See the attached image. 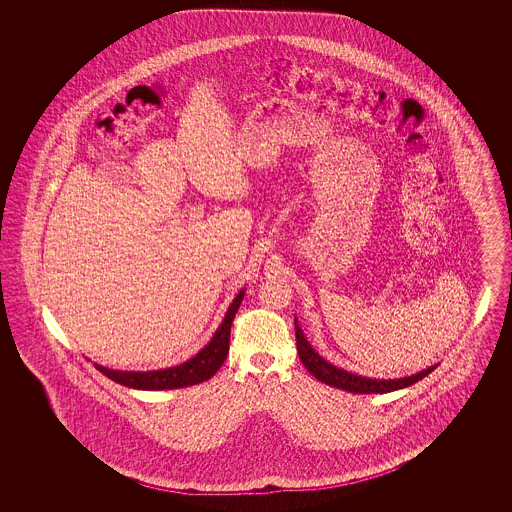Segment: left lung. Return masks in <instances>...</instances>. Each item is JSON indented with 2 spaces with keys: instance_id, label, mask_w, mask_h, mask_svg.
<instances>
[{
  "instance_id": "1",
  "label": "left lung",
  "mask_w": 512,
  "mask_h": 512,
  "mask_svg": "<svg viewBox=\"0 0 512 512\" xmlns=\"http://www.w3.org/2000/svg\"><path fill=\"white\" fill-rule=\"evenodd\" d=\"M295 341H297V353H299L301 363L317 380L328 384V386H334L338 390L351 391V393H388V391L401 390V388L413 386L438 366H430V368H426L418 374L407 376V378H399V380H372V378H363V376L351 374L343 368H338V366L330 365L328 361H324L317 351L311 347V343L305 340L297 320H295Z\"/></svg>"
}]
</instances>
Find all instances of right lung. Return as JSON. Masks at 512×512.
Listing matches in <instances>:
<instances>
[{"label": "right lung", "mask_w": 512, "mask_h": 512, "mask_svg": "<svg viewBox=\"0 0 512 512\" xmlns=\"http://www.w3.org/2000/svg\"><path fill=\"white\" fill-rule=\"evenodd\" d=\"M242 299H244V292L238 293L236 299L232 301L213 340L209 341L194 359L182 365L172 366L167 370H153V372H119V370H109L99 365H96V368L113 382L128 388H136V390H174V388H188V386L201 384L209 380L226 361L228 347H230V326L242 305Z\"/></svg>", "instance_id": "obj_1"}]
</instances>
